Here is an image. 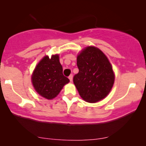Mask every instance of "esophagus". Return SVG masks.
I'll return each instance as SVG.
<instances>
[{"mask_svg":"<svg viewBox=\"0 0 146 146\" xmlns=\"http://www.w3.org/2000/svg\"><path fill=\"white\" fill-rule=\"evenodd\" d=\"M68 79H69L71 82L73 81V75H70L69 77H68Z\"/></svg>","mask_w":146,"mask_h":146,"instance_id":"1","label":"esophagus"}]
</instances>
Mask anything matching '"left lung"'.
<instances>
[{
  "label": "left lung",
  "mask_w": 146,
  "mask_h": 146,
  "mask_svg": "<svg viewBox=\"0 0 146 146\" xmlns=\"http://www.w3.org/2000/svg\"><path fill=\"white\" fill-rule=\"evenodd\" d=\"M79 73L73 82L80 97L88 103H96L110 93L115 82V73L109 60L94 46L84 48L77 56Z\"/></svg>",
  "instance_id": "obj_1"
}]
</instances>
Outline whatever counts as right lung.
Wrapping results in <instances>:
<instances>
[{"label":"right lung","instance_id":"right-lung-1","mask_svg":"<svg viewBox=\"0 0 146 146\" xmlns=\"http://www.w3.org/2000/svg\"><path fill=\"white\" fill-rule=\"evenodd\" d=\"M59 54L52 55L51 58L44 56L33 70L31 83L36 92L46 100H53L58 95L63 87L70 82L64 76Z\"/></svg>","mask_w":146,"mask_h":146}]
</instances>
